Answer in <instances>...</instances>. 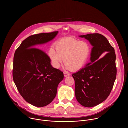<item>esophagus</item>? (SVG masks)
<instances>
[{"label":"esophagus","instance_id":"1","mask_svg":"<svg viewBox=\"0 0 128 128\" xmlns=\"http://www.w3.org/2000/svg\"><path fill=\"white\" fill-rule=\"evenodd\" d=\"M64 77H68V76L70 75V74L68 73H67V72H64Z\"/></svg>","mask_w":128,"mask_h":128}]
</instances>
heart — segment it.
<instances>
[{
  "instance_id": "obj_1",
  "label": "heart",
  "mask_w": 128,
  "mask_h": 128,
  "mask_svg": "<svg viewBox=\"0 0 128 128\" xmlns=\"http://www.w3.org/2000/svg\"><path fill=\"white\" fill-rule=\"evenodd\" d=\"M51 47L49 56L55 68H59L64 62L66 70H78L86 64L90 53L89 44L85 40L68 38L61 39Z\"/></svg>"
}]
</instances>
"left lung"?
I'll return each instance as SVG.
<instances>
[{
    "mask_svg": "<svg viewBox=\"0 0 128 128\" xmlns=\"http://www.w3.org/2000/svg\"><path fill=\"white\" fill-rule=\"evenodd\" d=\"M79 36L88 40L92 48L90 62L72 75L75 94L80 104L92 108L105 100L112 90L117 73L116 55L114 48L104 36L90 34Z\"/></svg>",
    "mask_w": 128,
    "mask_h": 128,
    "instance_id": "left-lung-1",
    "label": "left lung"
}]
</instances>
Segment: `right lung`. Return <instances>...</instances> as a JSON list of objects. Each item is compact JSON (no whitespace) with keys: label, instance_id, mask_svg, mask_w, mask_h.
Segmentation results:
<instances>
[{"label":"right lung","instance_id":"add662e5","mask_svg":"<svg viewBox=\"0 0 128 128\" xmlns=\"http://www.w3.org/2000/svg\"><path fill=\"white\" fill-rule=\"evenodd\" d=\"M58 32L34 34L24 39L16 49L13 60V78L20 95L37 107L50 104L56 94L64 73L51 64V60L36 47L53 40Z\"/></svg>","mask_w":128,"mask_h":128}]
</instances>
